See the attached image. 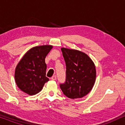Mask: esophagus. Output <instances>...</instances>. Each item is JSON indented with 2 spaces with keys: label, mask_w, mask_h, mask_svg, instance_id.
Masks as SVG:
<instances>
[{
  "label": "esophagus",
  "mask_w": 125,
  "mask_h": 125,
  "mask_svg": "<svg viewBox=\"0 0 125 125\" xmlns=\"http://www.w3.org/2000/svg\"><path fill=\"white\" fill-rule=\"evenodd\" d=\"M51 80H57V77H56V75H54V76L52 77Z\"/></svg>",
  "instance_id": "obj_1"
}]
</instances>
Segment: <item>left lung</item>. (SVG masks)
<instances>
[{"label":"left lung","instance_id":"obj_1","mask_svg":"<svg viewBox=\"0 0 125 125\" xmlns=\"http://www.w3.org/2000/svg\"><path fill=\"white\" fill-rule=\"evenodd\" d=\"M66 65L65 81L60 87L64 95L70 99L85 96L92 90L96 77V67L90 58L78 50L62 48Z\"/></svg>","mask_w":125,"mask_h":125}]
</instances>
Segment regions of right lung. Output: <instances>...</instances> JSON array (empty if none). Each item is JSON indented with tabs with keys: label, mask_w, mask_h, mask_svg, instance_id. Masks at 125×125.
Segmentation results:
<instances>
[{
	"label": "right lung",
	"mask_w": 125,
	"mask_h": 125,
	"mask_svg": "<svg viewBox=\"0 0 125 125\" xmlns=\"http://www.w3.org/2000/svg\"><path fill=\"white\" fill-rule=\"evenodd\" d=\"M52 48L51 45L32 48L18 63L15 70V81L18 87L25 93L31 96L38 93L49 81L46 77L45 58Z\"/></svg>",
	"instance_id": "right-lung-1"
}]
</instances>
